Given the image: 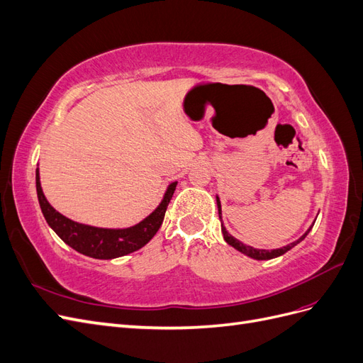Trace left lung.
<instances>
[{
	"mask_svg": "<svg viewBox=\"0 0 363 363\" xmlns=\"http://www.w3.org/2000/svg\"><path fill=\"white\" fill-rule=\"evenodd\" d=\"M216 204H218V213H219V218H221V201H219V199L216 196ZM313 227V225H312ZM311 227V228H312ZM311 228L307 230V232L298 239V240H295V242H292V244H289V245H286V247H283V248H279V250H257V248H252V247H248V245H244L242 242H240V240H238L236 238H233L232 235H228V232L225 230V227L221 224V230H223V235H224V239H225V242L228 244V245H232L233 248H236L238 251H240V252H244V255H247V256H250V257H252V259H257V260H268V259H274V257H279V256H281V255H284V252H286L288 250H291L292 247H295L296 244L298 242H301V240L307 236V233L311 232Z\"/></svg>",
	"mask_w": 363,
	"mask_h": 363,
	"instance_id": "1",
	"label": "left lung"
}]
</instances>
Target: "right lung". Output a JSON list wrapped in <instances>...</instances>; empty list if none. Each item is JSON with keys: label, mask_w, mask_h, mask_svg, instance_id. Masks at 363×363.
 I'll return each instance as SVG.
<instances>
[{"label": "right lung", "mask_w": 363, "mask_h": 363, "mask_svg": "<svg viewBox=\"0 0 363 363\" xmlns=\"http://www.w3.org/2000/svg\"><path fill=\"white\" fill-rule=\"evenodd\" d=\"M175 186L177 183H171L164 194L159 207L147 216L144 221L130 227V228H98L74 223L72 219L63 216L54 208L45 199L42 192L39 182V169H36V191L38 199L42 208V213L45 216L48 225L57 233V236L68 244L75 251L82 252L84 256L94 259H115L125 256L128 252H133L148 244L151 238L157 233L160 228L164 212L172 199Z\"/></svg>", "instance_id": "right-lung-1"}]
</instances>
